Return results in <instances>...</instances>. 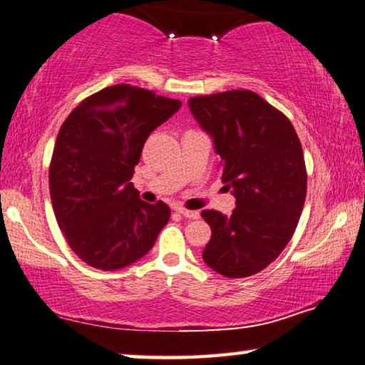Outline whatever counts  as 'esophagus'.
<instances>
[{
    "mask_svg": "<svg viewBox=\"0 0 365 365\" xmlns=\"http://www.w3.org/2000/svg\"><path fill=\"white\" fill-rule=\"evenodd\" d=\"M175 211L178 214H182V216L187 217V219H198L200 217V212L198 211H190V210H185V207H177Z\"/></svg>",
    "mask_w": 365,
    "mask_h": 365,
    "instance_id": "esophagus-1",
    "label": "esophagus"
}]
</instances>
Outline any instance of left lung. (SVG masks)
<instances>
[{
	"label": "left lung",
	"instance_id": "obj_1",
	"mask_svg": "<svg viewBox=\"0 0 365 365\" xmlns=\"http://www.w3.org/2000/svg\"><path fill=\"white\" fill-rule=\"evenodd\" d=\"M211 136L224 188L235 198L230 216L203 211L211 239L205 263L227 277H247L279 257L297 227L307 195L302 146L289 118L252 91L188 101Z\"/></svg>",
	"mask_w": 365,
	"mask_h": 365
}]
</instances>
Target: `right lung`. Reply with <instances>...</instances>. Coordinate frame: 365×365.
<instances>
[{
	"instance_id": "1",
	"label": "right lung",
	"mask_w": 365,
	"mask_h": 365,
	"mask_svg": "<svg viewBox=\"0 0 365 365\" xmlns=\"http://www.w3.org/2000/svg\"><path fill=\"white\" fill-rule=\"evenodd\" d=\"M180 101L128 84L88 97L58 131L48 172L56 222L92 268L121 269L151 250L170 207L149 205L130 182L148 136Z\"/></svg>"
}]
</instances>
